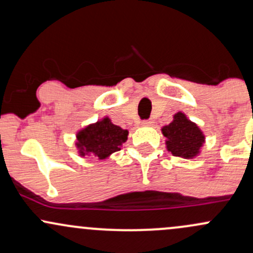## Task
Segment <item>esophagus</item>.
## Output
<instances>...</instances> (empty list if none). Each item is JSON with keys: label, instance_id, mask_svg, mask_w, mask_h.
Listing matches in <instances>:
<instances>
[{"label": "esophagus", "instance_id": "1", "mask_svg": "<svg viewBox=\"0 0 253 253\" xmlns=\"http://www.w3.org/2000/svg\"><path fill=\"white\" fill-rule=\"evenodd\" d=\"M143 126H146V127H151L153 126V120H144L143 123H141Z\"/></svg>", "mask_w": 253, "mask_h": 253}]
</instances>
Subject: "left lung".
Masks as SVG:
<instances>
[{
	"mask_svg": "<svg viewBox=\"0 0 253 253\" xmlns=\"http://www.w3.org/2000/svg\"><path fill=\"white\" fill-rule=\"evenodd\" d=\"M162 133L165 136L167 150L172 156L184 159L199 156L206 143L201 128L182 112L176 113L172 121L162 127Z\"/></svg>",
	"mask_w": 253,
	"mask_h": 253,
	"instance_id": "1",
	"label": "left lung"
}]
</instances>
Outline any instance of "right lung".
Here are the masks:
<instances>
[{"mask_svg":"<svg viewBox=\"0 0 253 253\" xmlns=\"http://www.w3.org/2000/svg\"><path fill=\"white\" fill-rule=\"evenodd\" d=\"M127 136L128 130L117 126L108 117H104L78 130L75 145L81 157H95L103 161L121 150Z\"/></svg>","mask_w":253,"mask_h":253,"instance_id":"add662e5","label":"right lung"}]
</instances>
